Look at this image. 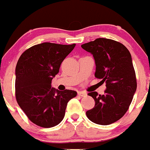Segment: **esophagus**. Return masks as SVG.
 <instances>
[{
  "label": "esophagus",
  "instance_id": "1",
  "mask_svg": "<svg viewBox=\"0 0 150 150\" xmlns=\"http://www.w3.org/2000/svg\"><path fill=\"white\" fill-rule=\"evenodd\" d=\"M78 95L79 96H82V97H84L87 95L86 92H85V91H78Z\"/></svg>",
  "mask_w": 150,
  "mask_h": 150
}]
</instances>
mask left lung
<instances>
[{
  "mask_svg": "<svg viewBox=\"0 0 150 150\" xmlns=\"http://www.w3.org/2000/svg\"><path fill=\"white\" fill-rule=\"evenodd\" d=\"M81 46L93 55L95 77L107 87L104 95H98L97 91L88 94L95 105L87 111L86 116L96 124H112L125 114L137 89L132 55L121 43L106 38H98Z\"/></svg>",
  "mask_w": 150,
  "mask_h": 150,
  "instance_id": "obj_1",
  "label": "left lung"
}]
</instances>
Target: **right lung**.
Instances as JSON below:
<instances>
[{
    "mask_svg": "<svg viewBox=\"0 0 150 150\" xmlns=\"http://www.w3.org/2000/svg\"><path fill=\"white\" fill-rule=\"evenodd\" d=\"M76 44L43 43L28 49L16 67V98L33 123L43 128L59 125L64 117L67 103L76 96L73 90L52 88V79L61 64Z\"/></svg>",
    "mask_w": 150,
    "mask_h": 150,
    "instance_id": "1",
    "label": "right lung"
}]
</instances>
